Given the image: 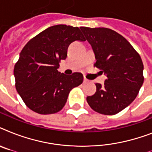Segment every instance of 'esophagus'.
I'll return each mask as SVG.
<instances>
[{
  "label": "esophagus",
  "instance_id": "1",
  "mask_svg": "<svg viewBox=\"0 0 152 152\" xmlns=\"http://www.w3.org/2000/svg\"><path fill=\"white\" fill-rule=\"evenodd\" d=\"M88 82H89V80L86 77H84V79H83V83H88Z\"/></svg>",
  "mask_w": 152,
  "mask_h": 152
}]
</instances>
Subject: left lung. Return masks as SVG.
<instances>
[{
  "instance_id": "left-lung-1",
  "label": "left lung",
  "mask_w": 152,
  "mask_h": 152,
  "mask_svg": "<svg viewBox=\"0 0 152 152\" xmlns=\"http://www.w3.org/2000/svg\"><path fill=\"white\" fill-rule=\"evenodd\" d=\"M95 53L94 66L106 75L104 84L95 83L96 92L87 97L91 108L113 115L132 103L144 83V64L139 53L126 39L105 27H81Z\"/></svg>"
}]
</instances>
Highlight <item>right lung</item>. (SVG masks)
Instances as JSON below:
<instances>
[{
    "label": "right lung",
    "mask_w": 152,
    "mask_h": 152,
    "mask_svg": "<svg viewBox=\"0 0 152 152\" xmlns=\"http://www.w3.org/2000/svg\"><path fill=\"white\" fill-rule=\"evenodd\" d=\"M85 41L79 27L59 24L48 27L23 48L14 67L15 88L26 106L40 114L61 110L70 91L83 83L80 72L71 76L57 69L74 41Z\"/></svg>",
    "instance_id": "right-lung-1"
}]
</instances>
